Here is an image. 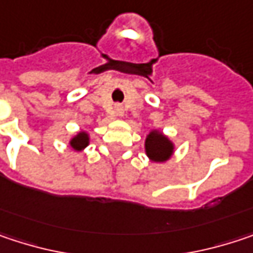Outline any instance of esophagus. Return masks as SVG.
Masks as SVG:
<instances>
[{
	"label": "esophagus",
	"instance_id": "obj_1",
	"mask_svg": "<svg viewBox=\"0 0 253 253\" xmlns=\"http://www.w3.org/2000/svg\"><path fill=\"white\" fill-rule=\"evenodd\" d=\"M123 114H125V108L122 105H116V116L122 117Z\"/></svg>",
	"mask_w": 253,
	"mask_h": 253
}]
</instances>
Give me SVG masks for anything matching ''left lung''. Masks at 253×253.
<instances>
[{"label":"left lung","mask_w":253,"mask_h":253,"mask_svg":"<svg viewBox=\"0 0 253 253\" xmlns=\"http://www.w3.org/2000/svg\"><path fill=\"white\" fill-rule=\"evenodd\" d=\"M145 150L152 162H165L173 153V143L159 130H152L146 136Z\"/></svg>","instance_id":"1"}]
</instances>
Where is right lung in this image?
<instances>
[{
	"instance_id": "1",
	"label": "right lung",
	"mask_w": 253,
	"mask_h": 253,
	"mask_svg": "<svg viewBox=\"0 0 253 253\" xmlns=\"http://www.w3.org/2000/svg\"><path fill=\"white\" fill-rule=\"evenodd\" d=\"M69 145H71L72 149L77 150V152L84 150L88 145H89V134H88L86 131H80L78 134H75V136L71 139Z\"/></svg>"
}]
</instances>
